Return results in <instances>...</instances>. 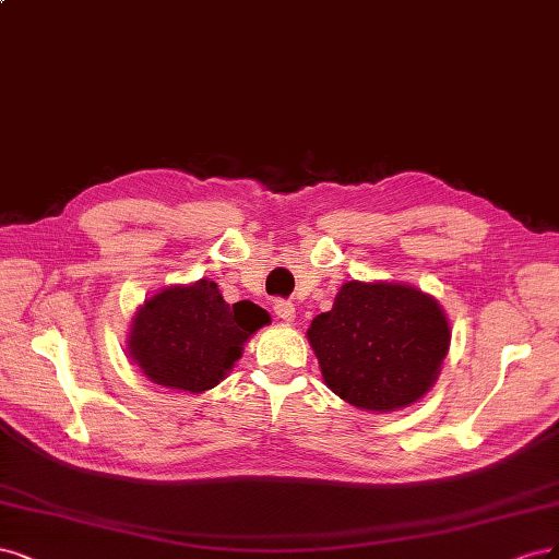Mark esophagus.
I'll return each instance as SVG.
<instances>
[{
	"mask_svg": "<svg viewBox=\"0 0 559 559\" xmlns=\"http://www.w3.org/2000/svg\"><path fill=\"white\" fill-rule=\"evenodd\" d=\"M274 313L281 318V320H295V304L290 299H276L274 301Z\"/></svg>",
	"mask_w": 559,
	"mask_h": 559,
	"instance_id": "1",
	"label": "esophagus"
}]
</instances>
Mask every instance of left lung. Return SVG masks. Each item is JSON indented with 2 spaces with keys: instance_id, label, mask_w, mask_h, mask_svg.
I'll list each match as a JSON object with an SVG mask.
<instances>
[{
  "instance_id": "obj_1",
  "label": "left lung",
  "mask_w": 559,
  "mask_h": 559,
  "mask_svg": "<svg viewBox=\"0 0 559 559\" xmlns=\"http://www.w3.org/2000/svg\"><path fill=\"white\" fill-rule=\"evenodd\" d=\"M306 334L330 390L381 413L420 400L450 344L437 299L400 283H344Z\"/></svg>"
}]
</instances>
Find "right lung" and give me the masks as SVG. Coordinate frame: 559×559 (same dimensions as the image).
I'll return each mask as SVG.
<instances>
[{"label":"right lung","instance_id":"obj_1","mask_svg":"<svg viewBox=\"0 0 559 559\" xmlns=\"http://www.w3.org/2000/svg\"><path fill=\"white\" fill-rule=\"evenodd\" d=\"M266 322L269 313L255 304L229 306L213 281L167 287L136 313L130 355L153 383L204 392L223 381Z\"/></svg>","mask_w":559,"mask_h":559}]
</instances>
